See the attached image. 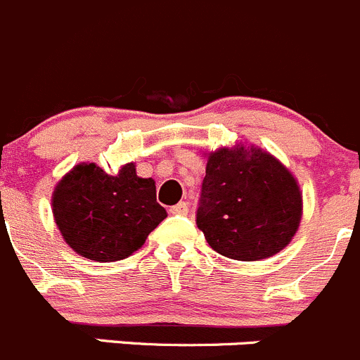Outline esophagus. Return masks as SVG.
<instances>
[{"mask_svg": "<svg viewBox=\"0 0 360 360\" xmlns=\"http://www.w3.org/2000/svg\"><path fill=\"white\" fill-rule=\"evenodd\" d=\"M169 212L173 215H187V214H189V205H187L186 201H180V203H178V205L171 207Z\"/></svg>", "mask_w": 360, "mask_h": 360, "instance_id": "34e87169", "label": "esophagus"}]
</instances>
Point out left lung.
I'll list each match as a JSON object with an SVG mask.
<instances>
[{"mask_svg": "<svg viewBox=\"0 0 360 360\" xmlns=\"http://www.w3.org/2000/svg\"><path fill=\"white\" fill-rule=\"evenodd\" d=\"M300 217L299 184L269 152L237 145L208 153L196 224L219 255L270 258L292 242Z\"/></svg>", "mask_w": 360, "mask_h": 360, "instance_id": "1", "label": "left lung"}]
</instances>
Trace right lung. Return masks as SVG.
I'll use <instances>...</instances> for the list:
<instances>
[{"label":"right lung","mask_w":360,"mask_h":360,"mask_svg":"<svg viewBox=\"0 0 360 360\" xmlns=\"http://www.w3.org/2000/svg\"><path fill=\"white\" fill-rule=\"evenodd\" d=\"M53 215L63 240L95 262L129 258L167 217L155 182L138 176L134 162L116 174L95 162L74 166L54 187Z\"/></svg>","instance_id":"add662e5"}]
</instances>
